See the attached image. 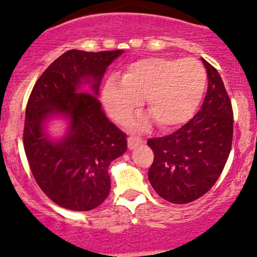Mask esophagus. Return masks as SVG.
Returning a JSON list of instances; mask_svg holds the SVG:
<instances>
[{
	"label": "esophagus",
	"instance_id": "obj_1",
	"mask_svg": "<svg viewBox=\"0 0 257 257\" xmlns=\"http://www.w3.org/2000/svg\"><path fill=\"white\" fill-rule=\"evenodd\" d=\"M143 143V139L141 137H137V136H131L128 138V148L129 149H133V148L138 147Z\"/></svg>",
	"mask_w": 257,
	"mask_h": 257
}]
</instances>
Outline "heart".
Returning a JSON list of instances; mask_svg holds the SVG:
<instances>
[{"label":"heart","instance_id":"1","mask_svg":"<svg viewBox=\"0 0 257 257\" xmlns=\"http://www.w3.org/2000/svg\"><path fill=\"white\" fill-rule=\"evenodd\" d=\"M208 85L205 68L196 59L147 57L128 64L120 80L109 78L103 103L114 120L123 123L144 98L145 107L162 129L188 121L203 100ZM147 119L134 126L144 128Z\"/></svg>","mask_w":257,"mask_h":257}]
</instances>
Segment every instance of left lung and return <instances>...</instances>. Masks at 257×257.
<instances>
[{"label": "left lung", "instance_id": "obj_1", "mask_svg": "<svg viewBox=\"0 0 257 257\" xmlns=\"http://www.w3.org/2000/svg\"><path fill=\"white\" fill-rule=\"evenodd\" d=\"M208 90L201 109L177 132L152 138L148 178L167 201L188 204L212 188L229 158L234 133L231 100L219 72L205 59Z\"/></svg>", "mask_w": 257, "mask_h": 257}]
</instances>
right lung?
I'll return each instance as SVG.
<instances>
[{
  "instance_id": "1",
  "label": "right lung",
  "mask_w": 257,
  "mask_h": 257,
  "mask_svg": "<svg viewBox=\"0 0 257 257\" xmlns=\"http://www.w3.org/2000/svg\"><path fill=\"white\" fill-rule=\"evenodd\" d=\"M121 53L67 51L41 74L28 98L26 157L38 186L64 209L99 206L110 191L109 164L126 150V134L108 120L97 98L105 69ZM83 84H90L88 92ZM54 113L70 118L67 136L59 142H51L43 132Z\"/></svg>"
}]
</instances>
